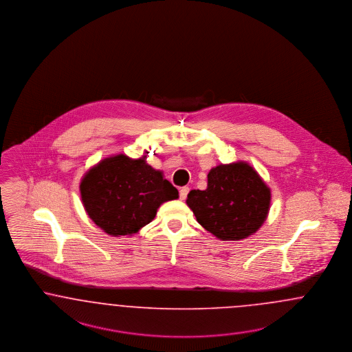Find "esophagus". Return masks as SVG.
Here are the masks:
<instances>
[{"label":"esophagus","instance_id":"34e87169","mask_svg":"<svg viewBox=\"0 0 352 352\" xmlns=\"http://www.w3.org/2000/svg\"><path fill=\"white\" fill-rule=\"evenodd\" d=\"M188 191H190V188H188V187H182V188L179 190V199H181V200H184V199L187 197Z\"/></svg>","mask_w":352,"mask_h":352}]
</instances>
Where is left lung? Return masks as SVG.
<instances>
[{"label": "left lung", "instance_id": "left-lung-1", "mask_svg": "<svg viewBox=\"0 0 352 352\" xmlns=\"http://www.w3.org/2000/svg\"><path fill=\"white\" fill-rule=\"evenodd\" d=\"M197 223L217 239H246L267 219L270 187L248 162L219 165L208 173L206 190H191L186 200Z\"/></svg>", "mask_w": 352, "mask_h": 352}]
</instances>
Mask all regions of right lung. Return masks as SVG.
Returning a JSON list of instances; mask_svg holds the SVG:
<instances>
[{
	"label": "right lung",
	"instance_id": "1",
	"mask_svg": "<svg viewBox=\"0 0 352 352\" xmlns=\"http://www.w3.org/2000/svg\"><path fill=\"white\" fill-rule=\"evenodd\" d=\"M145 158L146 155L138 160L126 155L107 157L81 179L85 211L110 236L138 233L155 219L162 203L179 197L162 171L148 165Z\"/></svg>",
	"mask_w": 352,
	"mask_h": 352
}]
</instances>
